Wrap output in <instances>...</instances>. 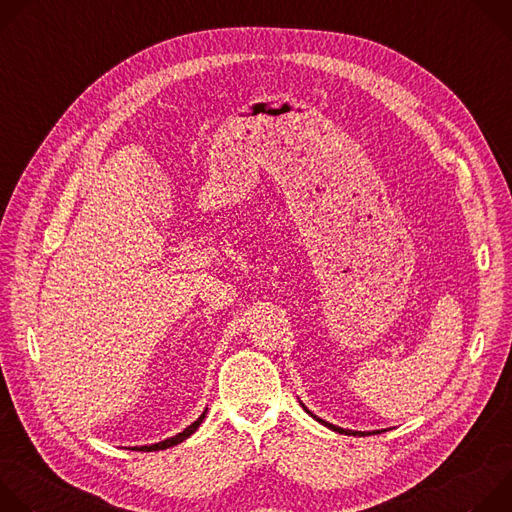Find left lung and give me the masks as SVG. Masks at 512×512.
<instances>
[{
  "label": "left lung",
  "mask_w": 512,
  "mask_h": 512,
  "mask_svg": "<svg viewBox=\"0 0 512 512\" xmlns=\"http://www.w3.org/2000/svg\"><path fill=\"white\" fill-rule=\"evenodd\" d=\"M302 407H304V409H306V405H304V403H302ZM306 413H310V415H312V417H314V419H316V421H320V423H322V425H326V427H330V429H332V431H338V433H344V435H360V437H362V435H369V433H371V431H352V429H342V427H338V425H332V423H328V421H324V419H320V417H318V415H314V413H312V411H310V409H306ZM373 433H381V431H373Z\"/></svg>",
  "instance_id": "8db88e82"
}]
</instances>
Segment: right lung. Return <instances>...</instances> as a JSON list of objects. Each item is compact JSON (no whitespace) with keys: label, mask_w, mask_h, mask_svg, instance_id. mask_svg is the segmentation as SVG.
<instances>
[{"label":"right lung","mask_w":512,"mask_h":512,"mask_svg":"<svg viewBox=\"0 0 512 512\" xmlns=\"http://www.w3.org/2000/svg\"><path fill=\"white\" fill-rule=\"evenodd\" d=\"M206 417V411L192 423V425H188L182 433H178V435H174V437H168V440H164V442H158V444H152V446H141V448H131V450H139V452H156V450H166V448H172V446H176V444H180V442H184L186 437H190L196 429H198V425L202 423V419Z\"/></svg>","instance_id":"1"}]
</instances>
